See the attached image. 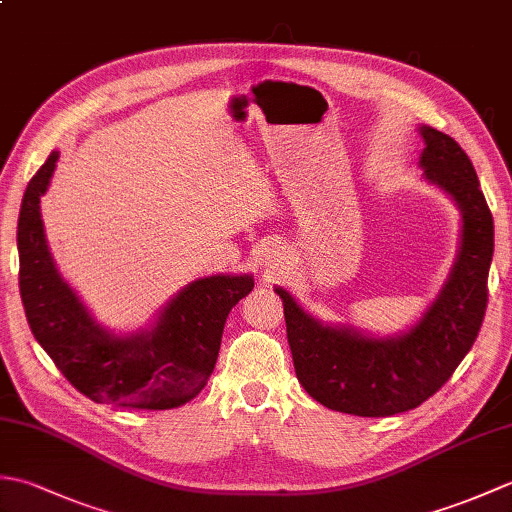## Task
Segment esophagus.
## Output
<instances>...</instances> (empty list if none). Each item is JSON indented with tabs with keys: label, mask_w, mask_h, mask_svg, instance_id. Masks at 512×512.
<instances>
[{
	"label": "esophagus",
	"mask_w": 512,
	"mask_h": 512,
	"mask_svg": "<svg viewBox=\"0 0 512 512\" xmlns=\"http://www.w3.org/2000/svg\"><path fill=\"white\" fill-rule=\"evenodd\" d=\"M259 266H270L275 268L279 266V253L275 248H264L262 255H259Z\"/></svg>",
	"instance_id": "esophagus-1"
}]
</instances>
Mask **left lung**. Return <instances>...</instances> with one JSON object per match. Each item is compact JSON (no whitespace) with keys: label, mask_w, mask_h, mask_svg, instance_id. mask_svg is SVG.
Returning <instances> with one entry per match:
<instances>
[{"label":"left lung","mask_w":512,"mask_h":512,"mask_svg":"<svg viewBox=\"0 0 512 512\" xmlns=\"http://www.w3.org/2000/svg\"><path fill=\"white\" fill-rule=\"evenodd\" d=\"M424 180L436 184L462 213V239L449 279L422 319L396 336H367L325 325L284 288L288 343L299 383L323 407L363 418L416 409L447 383L480 334L493 259V215L464 149L422 125Z\"/></svg>","instance_id":"obj_1"}]
</instances>
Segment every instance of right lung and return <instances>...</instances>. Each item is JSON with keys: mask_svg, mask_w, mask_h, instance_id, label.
Listing matches in <instances>:
<instances>
[{"mask_svg": "<svg viewBox=\"0 0 512 512\" xmlns=\"http://www.w3.org/2000/svg\"><path fill=\"white\" fill-rule=\"evenodd\" d=\"M59 151L28 182L17 224L19 292L37 343L70 383L101 405L173 409L204 389L220 352L228 312L253 290L250 275H213L182 288L149 330L107 332L65 284L48 250L41 195Z\"/></svg>", "mask_w": 512, "mask_h": 512, "instance_id": "add662e5", "label": "right lung"}]
</instances>
